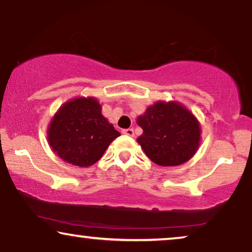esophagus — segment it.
I'll return each mask as SVG.
<instances>
[{
    "label": "esophagus",
    "mask_w": 252,
    "mask_h": 252,
    "mask_svg": "<svg viewBox=\"0 0 252 252\" xmlns=\"http://www.w3.org/2000/svg\"><path fill=\"white\" fill-rule=\"evenodd\" d=\"M123 134H125L127 136H134V130L133 128H127V129H123L122 130Z\"/></svg>",
    "instance_id": "1"
}]
</instances>
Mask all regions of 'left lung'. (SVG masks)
Returning <instances> with one entry per match:
<instances>
[{"mask_svg":"<svg viewBox=\"0 0 252 252\" xmlns=\"http://www.w3.org/2000/svg\"><path fill=\"white\" fill-rule=\"evenodd\" d=\"M143 129L137 142L150 160L160 166L188 161L201 143V124L181 103L158 101L137 117Z\"/></svg>","mask_w":252,"mask_h":252,"instance_id":"1","label":"left lung"}]
</instances>
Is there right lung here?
Returning a JSON list of instances; mask_svg holds the SVG:
<instances>
[{
	"label": "right lung",
	"mask_w": 252,
	"mask_h": 252,
	"mask_svg": "<svg viewBox=\"0 0 252 252\" xmlns=\"http://www.w3.org/2000/svg\"><path fill=\"white\" fill-rule=\"evenodd\" d=\"M120 135L102 115V106L93 96L65 102L48 126L51 149L64 161L88 167L101 159L110 143Z\"/></svg>",
	"instance_id": "1"
}]
</instances>
